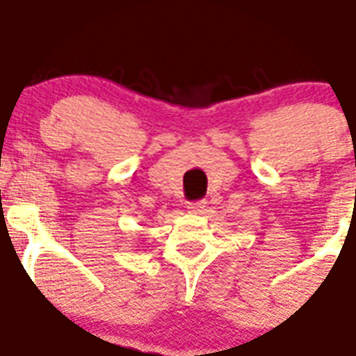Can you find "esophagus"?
Masks as SVG:
<instances>
[{
	"label": "esophagus",
	"instance_id": "1",
	"mask_svg": "<svg viewBox=\"0 0 356 356\" xmlns=\"http://www.w3.org/2000/svg\"><path fill=\"white\" fill-rule=\"evenodd\" d=\"M205 207H207V203L205 202H192L186 205L188 213H192V214H202L203 211H205Z\"/></svg>",
	"mask_w": 356,
	"mask_h": 356
}]
</instances>
